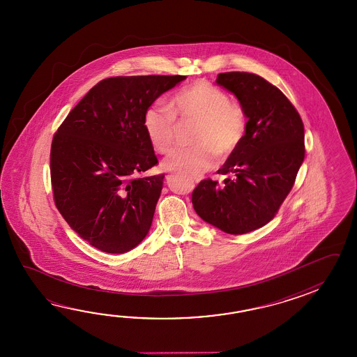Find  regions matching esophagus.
I'll return each instance as SVG.
<instances>
[{
    "instance_id": "1",
    "label": "esophagus",
    "mask_w": 357,
    "mask_h": 357,
    "mask_svg": "<svg viewBox=\"0 0 357 357\" xmlns=\"http://www.w3.org/2000/svg\"><path fill=\"white\" fill-rule=\"evenodd\" d=\"M195 182H199V178H195Z\"/></svg>"
}]
</instances>
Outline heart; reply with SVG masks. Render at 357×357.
<instances>
[{"mask_svg": "<svg viewBox=\"0 0 357 357\" xmlns=\"http://www.w3.org/2000/svg\"><path fill=\"white\" fill-rule=\"evenodd\" d=\"M169 109L153 105L143 114V129L155 152L166 154L175 143L176 120L197 121L189 149L172 153L163 162L171 171L199 177L226 160L243 143L248 129L243 108L227 93L205 80L186 85L169 99Z\"/></svg>", "mask_w": 357, "mask_h": 357, "instance_id": "obj_1", "label": "heart"}]
</instances>
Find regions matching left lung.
Wrapping results in <instances>:
<instances>
[{"label":"left lung","mask_w":357,"mask_h":357,"mask_svg":"<svg viewBox=\"0 0 357 357\" xmlns=\"http://www.w3.org/2000/svg\"><path fill=\"white\" fill-rule=\"evenodd\" d=\"M215 83L235 94L248 119L243 143L211 178L192 191V206L206 223L243 235L273 220L305 158L303 123L277 86L250 73H222Z\"/></svg>","instance_id":"left-lung-1"}]
</instances>
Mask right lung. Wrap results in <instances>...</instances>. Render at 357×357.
Instances as JSON below:
<instances>
[{"label":"right lung","instance_id":"right-lung-1","mask_svg":"<svg viewBox=\"0 0 357 357\" xmlns=\"http://www.w3.org/2000/svg\"><path fill=\"white\" fill-rule=\"evenodd\" d=\"M183 75L116 76L93 86L54 134V203L83 240L122 254L148 235L165 175L139 177L158 163L143 114Z\"/></svg>","mask_w":357,"mask_h":357}]
</instances>
